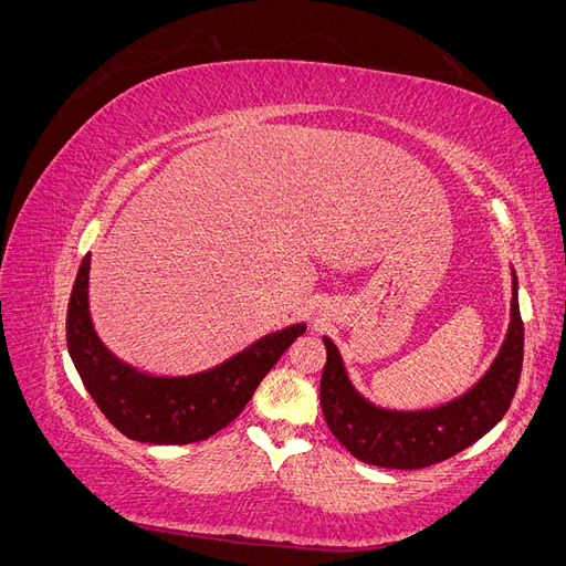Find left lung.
Segmentation results:
<instances>
[{
    "label": "left lung",
    "mask_w": 566,
    "mask_h": 566,
    "mask_svg": "<svg viewBox=\"0 0 566 566\" xmlns=\"http://www.w3.org/2000/svg\"><path fill=\"white\" fill-rule=\"evenodd\" d=\"M517 287L512 269L510 325L489 370L465 394L434 408L397 410L368 401L352 385L335 342L323 337L328 356L321 375V408L333 437L368 465L420 470L465 451L491 432L507 413L522 373L524 323Z\"/></svg>",
    "instance_id": "obj_1"
}]
</instances>
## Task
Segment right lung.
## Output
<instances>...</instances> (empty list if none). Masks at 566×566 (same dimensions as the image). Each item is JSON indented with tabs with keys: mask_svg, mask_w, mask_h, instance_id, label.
<instances>
[{
	"mask_svg": "<svg viewBox=\"0 0 566 566\" xmlns=\"http://www.w3.org/2000/svg\"><path fill=\"white\" fill-rule=\"evenodd\" d=\"M90 264L87 252L67 302V354L101 413L134 441L193 443L217 434L238 418L264 375L306 331V323H293L193 375H150L117 358L96 335L90 314Z\"/></svg>",
	"mask_w": 566,
	"mask_h": 566,
	"instance_id": "obj_1",
	"label": "right lung"
}]
</instances>
